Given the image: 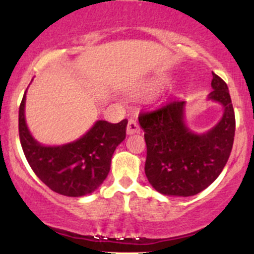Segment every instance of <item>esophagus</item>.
<instances>
[{
  "label": "esophagus",
  "mask_w": 254,
  "mask_h": 254,
  "mask_svg": "<svg viewBox=\"0 0 254 254\" xmlns=\"http://www.w3.org/2000/svg\"><path fill=\"white\" fill-rule=\"evenodd\" d=\"M139 125L135 119H130L129 123H127V135H132V133H137L139 132Z\"/></svg>",
  "instance_id": "34e87169"
}]
</instances>
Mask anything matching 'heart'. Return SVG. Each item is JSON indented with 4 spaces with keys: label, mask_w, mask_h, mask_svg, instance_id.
Returning a JSON list of instances; mask_svg holds the SVG:
<instances>
[{
    "label": "heart",
    "mask_w": 254,
    "mask_h": 254,
    "mask_svg": "<svg viewBox=\"0 0 254 254\" xmlns=\"http://www.w3.org/2000/svg\"><path fill=\"white\" fill-rule=\"evenodd\" d=\"M164 82V81H156V84H160V83H162Z\"/></svg>",
    "instance_id": "1"
}]
</instances>
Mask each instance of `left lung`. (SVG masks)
I'll list each match as a JSON object with an SVG mask.
<instances>
[{
    "label": "left lung",
    "instance_id": "1",
    "mask_svg": "<svg viewBox=\"0 0 254 254\" xmlns=\"http://www.w3.org/2000/svg\"><path fill=\"white\" fill-rule=\"evenodd\" d=\"M209 99L223 106V117L203 135L191 132L184 123L185 101H167L155 110L141 112L147 159L144 172L157 192L189 197L208 188L228 161L235 133V115L227 83L212 72Z\"/></svg>",
    "mask_w": 254,
    "mask_h": 254
}]
</instances>
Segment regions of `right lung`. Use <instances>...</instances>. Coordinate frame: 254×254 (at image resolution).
Listing matches in <instances>:
<instances>
[{"label": "right lung", "mask_w": 254, "mask_h": 254, "mask_svg": "<svg viewBox=\"0 0 254 254\" xmlns=\"http://www.w3.org/2000/svg\"><path fill=\"white\" fill-rule=\"evenodd\" d=\"M25 101L26 92L19 109L20 143L36 176L63 196L80 197L97 190L109 174L116 148L125 138L127 119L117 124L98 121L77 141L60 147H45L28 131Z\"/></svg>", "instance_id": "1"}]
</instances>
